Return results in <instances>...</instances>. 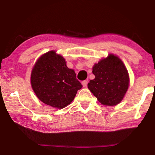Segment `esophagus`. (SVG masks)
<instances>
[{
  "label": "esophagus",
  "instance_id": "esophagus-1",
  "mask_svg": "<svg viewBox=\"0 0 155 155\" xmlns=\"http://www.w3.org/2000/svg\"><path fill=\"white\" fill-rule=\"evenodd\" d=\"M82 85H83L84 87H86V86H87V81H82Z\"/></svg>",
  "mask_w": 155,
  "mask_h": 155
}]
</instances>
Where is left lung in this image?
Wrapping results in <instances>:
<instances>
[{
  "instance_id": "obj_1",
  "label": "left lung",
  "mask_w": 155,
  "mask_h": 155,
  "mask_svg": "<svg viewBox=\"0 0 155 155\" xmlns=\"http://www.w3.org/2000/svg\"><path fill=\"white\" fill-rule=\"evenodd\" d=\"M95 78L87 84L89 90L102 104L116 105L124 98L129 84L127 68L118 57L109 54L93 67Z\"/></svg>"
}]
</instances>
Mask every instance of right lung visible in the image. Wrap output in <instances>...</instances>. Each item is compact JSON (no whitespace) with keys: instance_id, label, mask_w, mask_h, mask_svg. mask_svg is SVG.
Instances as JSON below:
<instances>
[{"instance_id":"right-lung-1","label":"right lung","mask_w":155,"mask_h":155,"mask_svg":"<svg viewBox=\"0 0 155 155\" xmlns=\"http://www.w3.org/2000/svg\"><path fill=\"white\" fill-rule=\"evenodd\" d=\"M32 88L41 102L55 108L66 107L74 100L77 91L83 87L76 73L55 51L40 57L31 72Z\"/></svg>"}]
</instances>
